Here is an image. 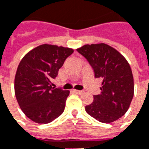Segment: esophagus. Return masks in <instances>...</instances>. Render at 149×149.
<instances>
[{
  "label": "esophagus",
  "instance_id": "1",
  "mask_svg": "<svg viewBox=\"0 0 149 149\" xmlns=\"http://www.w3.org/2000/svg\"><path fill=\"white\" fill-rule=\"evenodd\" d=\"M74 92L75 93H77V94H78V95H81V94H83V93H84V92H83V91L75 90V89L74 90Z\"/></svg>",
  "mask_w": 149,
  "mask_h": 149
}]
</instances>
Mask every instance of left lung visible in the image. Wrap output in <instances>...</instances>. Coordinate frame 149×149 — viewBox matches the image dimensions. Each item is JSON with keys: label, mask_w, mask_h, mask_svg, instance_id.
<instances>
[{"label": "left lung", "mask_w": 149, "mask_h": 149, "mask_svg": "<svg viewBox=\"0 0 149 149\" xmlns=\"http://www.w3.org/2000/svg\"><path fill=\"white\" fill-rule=\"evenodd\" d=\"M102 79L101 93L94 95L85 111L100 122L116 121L127 111L134 96V78L130 64L113 47L106 43L86 44L77 49Z\"/></svg>", "instance_id": "1"}]
</instances>
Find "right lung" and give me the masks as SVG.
<instances>
[{"mask_svg": "<svg viewBox=\"0 0 149 149\" xmlns=\"http://www.w3.org/2000/svg\"><path fill=\"white\" fill-rule=\"evenodd\" d=\"M74 49L42 44L21 60L15 78V93L25 115L38 124H48L64 110L68 90L52 87V80Z\"/></svg>", "mask_w": 149, "mask_h": 149, "instance_id": "right-lung-1", "label": "right lung"}]
</instances>
